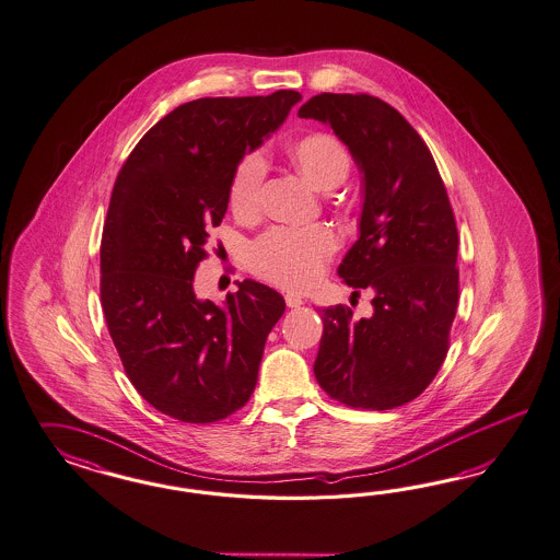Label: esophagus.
Masks as SVG:
<instances>
[{
  "label": "esophagus",
  "mask_w": 560,
  "mask_h": 560,
  "mask_svg": "<svg viewBox=\"0 0 560 560\" xmlns=\"http://www.w3.org/2000/svg\"><path fill=\"white\" fill-rule=\"evenodd\" d=\"M285 304H288V307H302L304 300L298 293H288L285 295Z\"/></svg>",
  "instance_id": "obj_1"
}]
</instances>
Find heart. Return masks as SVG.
Masks as SVG:
<instances>
[{
    "label": "heart",
    "instance_id": "b5f03b06",
    "mask_svg": "<svg viewBox=\"0 0 560 560\" xmlns=\"http://www.w3.org/2000/svg\"><path fill=\"white\" fill-rule=\"evenodd\" d=\"M289 162L324 192L339 188L351 172V155L330 133H310L288 148ZM267 164L260 153H246L230 178L228 199L237 220H255L262 209ZM339 237L316 225L310 230L275 228L253 242L248 260L256 275L279 288L304 291L320 281Z\"/></svg>",
    "mask_w": 560,
    "mask_h": 560
}]
</instances>
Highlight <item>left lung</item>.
I'll use <instances>...</instances> for the list:
<instances>
[{"label": "left lung", "mask_w": 560, "mask_h": 560, "mask_svg": "<svg viewBox=\"0 0 560 560\" xmlns=\"http://www.w3.org/2000/svg\"><path fill=\"white\" fill-rule=\"evenodd\" d=\"M298 117L330 125L363 172L359 240L339 277L375 293L372 318L324 307L314 375L347 407H402L440 372L456 318L458 228L447 190L427 143L388 102L323 92Z\"/></svg>", "instance_id": "1"}]
</instances>
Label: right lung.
<instances>
[{
    "instance_id": "obj_1",
    "label": "right lung",
    "mask_w": 560,
    "mask_h": 560,
    "mask_svg": "<svg viewBox=\"0 0 560 560\" xmlns=\"http://www.w3.org/2000/svg\"><path fill=\"white\" fill-rule=\"evenodd\" d=\"M302 94L199 98L139 139L110 195L101 244V302L136 390L183 423H215L250 400L285 300L242 281L225 304L197 300L209 230L228 209L232 172Z\"/></svg>"
}]
</instances>
